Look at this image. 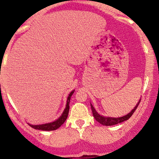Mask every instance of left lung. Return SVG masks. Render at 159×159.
I'll return each mask as SVG.
<instances>
[{
  "instance_id": "8db88e82",
  "label": "left lung",
  "mask_w": 159,
  "mask_h": 159,
  "mask_svg": "<svg viewBox=\"0 0 159 159\" xmlns=\"http://www.w3.org/2000/svg\"><path fill=\"white\" fill-rule=\"evenodd\" d=\"M140 100L141 99H139L137 105H136L135 107L132 109V111H130V113H128V115H126V116L123 117H120V118H112V117H106L103 116H100V115L95 110V109H94V107L92 104H90V106H91L92 112H93V116L94 117V118L96 119V121H98L99 123L101 124V125H105V126H111V125H117V124L121 123V122L128 120L129 118L131 117L132 115L134 114V111H136L137 108L138 107L139 102H140Z\"/></svg>"
}]
</instances>
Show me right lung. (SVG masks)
<instances>
[{
	"instance_id": "obj_1",
	"label": "right lung",
	"mask_w": 159,
	"mask_h": 159,
	"mask_svg": "<svg viewBox=\"0 0 159 159\" xmlns=\"http://www.w3.org/2000/svg\"><path fill=\"white\" fill-rule=\"evenodd\" d=\"M75 90H72L70 93H69V97L67 98V103H66V106L65 110L62 112V116H61L58 119H57L56 121L53 122H50V123L48 124H43V125H33L29 124L31 128L36 129V130H55L57 128H59L64 122L66 121V118H67L68 115H69V103H70V99L71 95L74 93Z\"/></svg>"
}]
</instances>
